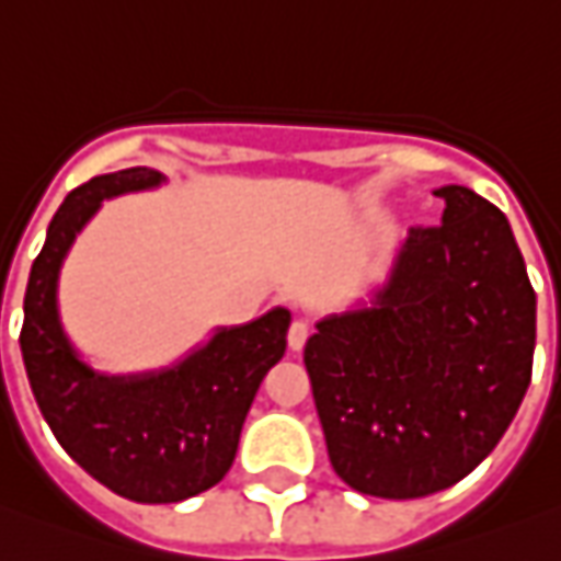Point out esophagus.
Returning <instances> with one entry per match:
<instances>
[{
  "mask_svg": "<svg viewBox=\"0 0 561 561\" xmlns=\"http://www.w3.org/2000/svg\"><path fill=\"white\" fill-rule=\"evenodd\" d=\"M308 335H311V323H308V320H293V323H289L287 342L293 351H302L305 342H308Z\"/></svg>",
  "mask_w": 561,
  "mask_h": 561,
  "instance_id": "obj_1",
  "label": "esophagus"
}]
</instances>
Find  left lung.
I'll return each instance as SVG.
<instances>
[{
	"label": "left lung",
	"instance_id": "left-lung-1",
	"mask_svg": "<svg viewBox=\"0 0 561 561\" xmlns=\"http://www.w3.org/2000/svg\"><path fill=\"white\" fill-rule=\"evenodd\" d=\"M373 308L305 345L332 470L373 497H427L497 446L531 381L535 289L507 216L443 185Z\"/></svg>",
	"mask_w": 561,
	"mask_h": 561
}]
</instances>
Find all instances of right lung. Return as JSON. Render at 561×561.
I'll return each instance as SVG.
<instances>
[{
    "label": "right lung",
    "instance_id": "right-lung-1",
    "mask_svg": "<svg viewBox=\"0 0 561 561\" xmlns=\"http://www.w3.org/2000/svg\"><path fill=\"white\" fill-rule=\"evenodd\" d=\"M161 183L152 168L103 173L72 188L48 226L23 296L26 378L57 443L96 482L137 504H176L229 473L259 385L287 351L289 311L274 308L161 376H94L57 320V272L100 201Z\"/></svg>",
    "mask_w": 561,
    "mask_h": 561
}]
</instances>
